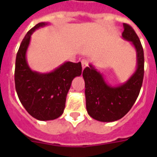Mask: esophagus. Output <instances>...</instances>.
I'll return each instance as SVG.
<instances>
[{"label":"esophagus","mask_w":157,"mask_h":157,"mask_svg":"<svg viewBox=\"0 0 157 157\" xmlns=\"http://www.w3.org/2000/svg\"><path fill=\"white\" fill-rule=\"evenodd\" d=\"M88 63H89L88 59H82V69H84L86 67L88 66Z\"/></svg>","instance_id":"1"}]
</instances>
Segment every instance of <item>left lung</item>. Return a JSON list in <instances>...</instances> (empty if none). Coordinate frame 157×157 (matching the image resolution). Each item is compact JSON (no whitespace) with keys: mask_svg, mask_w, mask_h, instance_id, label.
<instances>
[{"mask_svg":"<svg viewBox=\"0 0 157 157\" xmlns=\"http://www.w3.org/2000/svg\"><path fill=\"white\" fill-rule=\"evenodd\" d=\"M122 37L131 41L137 52V69L123 85L111 86L92 64L82 72L88 114L101 122H113L127 114L139 95L144 78V51L139 37L129 24L123 23Z\"/></svg>","mask_w":157,"mask_h":157,"instance_id":"8db88e82","label":"left lung"}]
</instances>
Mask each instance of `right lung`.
Instances as JSON below:
<instances>
[{"mask_svg": "<svg viewBox=\"0 0 157 157\" xmlns=\"http://www.w3.org/2000/svg\"><path fill=\"white\" fill-rule=\"evenodd\" d=\"M45 25L46 23H37L27 32L16 54L15 68V85L19 101L30 116L41 121L55 120L63 114L72 80L82 74L81 62H65L46 74L30 68L26 52L30 36Z\"/></svg>", "mask_w": 157, "mask_h": 157, "instance_id": "obj_1", "label": "right lung"}]
</instances>
